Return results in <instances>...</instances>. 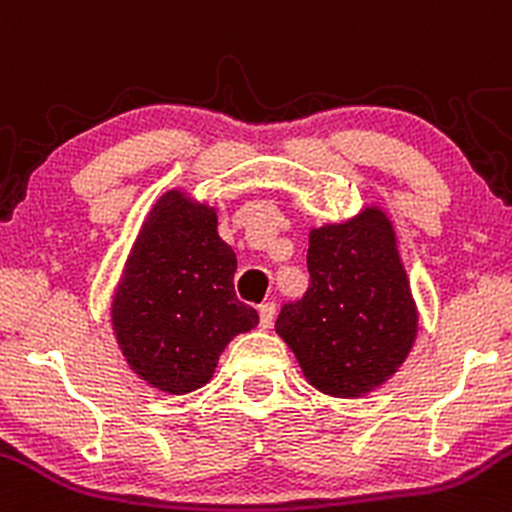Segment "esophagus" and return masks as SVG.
Returning <instances> with one entry per match:
<instances>
[{"instance_id":"34e87169","label":"esophagus","mask_w":512,"mask_h":512,"mask_svg":"<svg viewBox=\"0 0 512 512\" xmlns=\"http://www.w3.org/2000/svg\"><path fill=\"white\" fill-rule=\"evenodd\" d=\"M274 311H277V306H274L272 301H267V304L260 306V326L262 328H270L272 326Z\"/></svg>"}]
</instances>
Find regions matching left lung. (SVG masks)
<instances>
[{"label":"left lung","mask_w":512,"mask_h":512,"mask_svg":"<svg viewBox=\"0 0 512 512\" xmlns=\"http://www.w3.org/2000/svg\"><path fill=\"white\" fill-rule=\"evenodd\" d=\"M306 265L309 289L279 311L274 331L324 395L355 400L378 390L407 360L419 328L392 218L365 203L353 218L311 228Z\"/></svg>","instance_id":"8db88e82"}]
</instances>
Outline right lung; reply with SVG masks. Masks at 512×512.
I'll list each match as a JSON object with an SVG mask.
<instances>
[{
  "mask_svg": "<svg viewBox=\"0 0 512 512\" xmlns=\"http://www.w3.org/2000/svg\"><path fill=\"white\" fill-rule=\"evenodd\" d=\"M238 257L218 235V208L176 186L149 208L110 301L129 370L164 395L211 383L220 353L257 326L235 297Z\"/></svg>",
  "mask_w": 512,
  "mask_h": 512,
  "instance_id": "add662e5",
  "label": "right lung"
}]
</instances>
